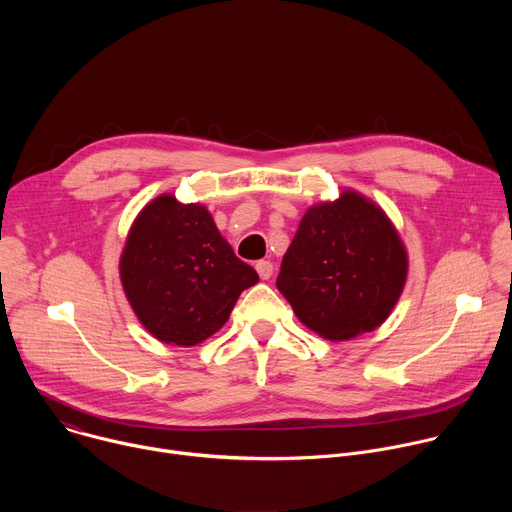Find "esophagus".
Segmentation results:
<instances>
[{
	"mask_svg": "<svg viewBox=\"0 0 512 512\" xmlns=\"http://www.w3.org/2000/svg\"><path fill=\"white\" fill-rule=\"evenodd\" d=\"M255 269H257V273H259L261 279H269V277L273 275V263H271V261L261 259V261L255 263Z\"/></svg>",
	"mask_w": 512,
	"mask_h": 512,
	"instance_id": "1",
	"label": "esophagus"
}]
</instances>
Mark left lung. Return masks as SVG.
Returning <instances> with one entry per match:
<instances>
[{"label":"left lung","instance_id":"1","mask_svg":"<svg viewBox=\"0 0 512 512\" xmlns=\"http://www.w3.org/2000/svg\"><path fill=\"white\" fill-rule=\"evenodd\" d=\"M405 277L407 253L387 214L348 190L308 208L275 285L310 330L348 340L387 320Z\"/></svg>","mask_w":512,"mask_h":512}]
</instances>
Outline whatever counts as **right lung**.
<instances>
[{
    "label": "right lung",
    "mask_w": 512,
    "mask_h": 512,
    "mask_svg": "<svg viewBox=\"0 0 512 512\" xmlns=\"http://www.w3.org/2000/svg\"><path fill=\"white\" fill-rule=\"evenodd\" d=\"M119 271L139 322L178 346H194L221 330L241 291L259 281L218 233L210 212L202 204H180L172 194L139 212Z\"/></svg>",
    "instance_id": "add662e5"
}]
</instances>
